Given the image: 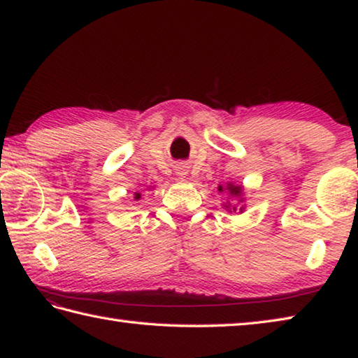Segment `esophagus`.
Masks as SVG:
<instances>
[{"label": "esophagus", "mask_w": 358, "mask_h": 358, "mask_svg": "<svg viewBox=\"0 0 358 358\" xmlns=\"http://www.w3.org/2000/svg\"><path fill=\"white\" fill-rule=\"evenodd\" d=\"M177 173H178V175H186V166L177 167Z\"/></svg>", "instance_id": "1"}]
</instances>
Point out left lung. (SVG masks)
Instances as JSON below:
<instances>
[{
	"label": "left lung",
	"mask_w": 358,
	"mask_h": 358,
	"mask_svg": "<svg viewBox=\"0 0 358 358\" xmlns=\"http://www.w3.org/2000/svg\"><path fill=\"white\" fill-rule=\"evenodd\" d=\"M217 191L222 192V186L217 187ZM226 191H227L232 197H241V194H243V187L229 183L227 187H226ZM238 202H243V199H240ZM224 207H226V210H229V211H237V210H240V213L245 210V207H238V205H235V203L232 205V203H229V202L224 203Z\"/></svg>",
	"instance_id": "obj_1"
}]
</instances>
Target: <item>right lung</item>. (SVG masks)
<instances>
[{
  "instance_id": "1",
  "label": "right lung",
  "mask_w": 358,
  "mask_h": 358,
  "mask_svg": "<svg viewBox=\"0 0 358 358\" xmlns=\"http://www.w3.org/2000/svg\"><path fill=\"white\" fill-rule=\"evenodd\" d=\"M138 199H141V194L136 192V201H138Z\"/></svg>"
}]
</instances>
